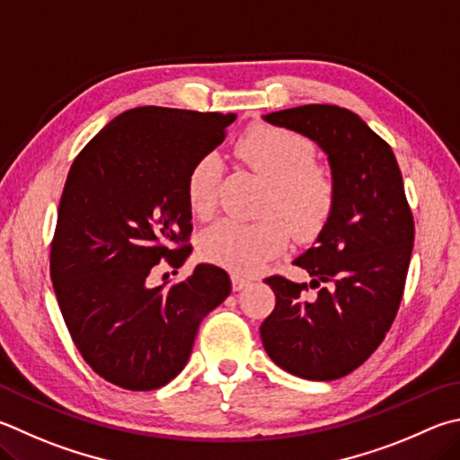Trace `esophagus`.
<instances>
[{
	"label": "esophagus",
	"instance_id": "1",
	"mask_svg": "<svg viewBox=\"0 0 460 460\" xmlns=\"http://www.w3.org/2000/svg\"><path fill=\"white\" fill-rule=\"evenodd\" d=\"M249 283H252V279L249 278H243V275H231V286H233V291H241L245 289Z\"/></svg>",
	"mask_w": 460,
	"mask_h": 460
}]
</instances>
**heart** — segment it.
<instances>
[{
    "instance_id": "heart-1",
    "label": "heart",
    "mask_w": 460,
    "mask_h": 460,
    "mask_svg": "<svg viewBox=\"0 0 460 460\" xmlns=\"http://www.w3.org/2000/svg\"><path fill=\"white\" fill-rule=\"evenodd\" d=\"M237 156L267 182L253 223L219 221L199 237L207 261L237 273H253L283 252L289 229L297 239H312L330 221L338 187L332 171L314 161V145L288 128L255 124L239 137ZM221 164L213 155L199 156L187 174V203L197 219H211L217 208Z\"/></svg>"
}]
</instances>
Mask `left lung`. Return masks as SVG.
Returning a JSON list of instances; mask_svg holds the SVG:
<instances>
[{
	"instance_id": "left-lung-1",
	"label": "left lung",
	"mask_w": 460,
	"mask_h": 460,
	"mask_svg": "<svg viewBox=\"0 0 460 460\" xmlns=\"http://www.w3.org/2000/svg\"><path fill=\"white\" fill-rule=\"evenodd\" d=\"M328 155L338 199L315 245L296 259L307 283L271 275L275 310L261 323L267 356L305 380H336L374 354L394 322L414 243V219L396 156L360 116L305 104L263 116Z\"/></svg>"
}]
</instances>
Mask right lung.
Wrapping results in <instances>:
<instances>
[{
  "label": "right lung",
  "mask_w": 460,
  "mask_h": 460,
  "mask_svg": "<svg viewBox=\"0 0 460 460\" xmlns=\"http://www.w3.org/2000/svg\"><path fill=\"white\" fill-rule=\"evenodd\" d=\"M235 114L138 106L111 120L70 166L49 252L58 305L86 364L124 390L161 388L190 356L199 323L231 294L221 267L148 286L161 259L190 253L187 174Z\"/></svg>",
  "instance_id": "add662e5"
}]
</instances>
